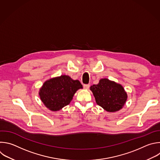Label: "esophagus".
I'll use <instances>...</instances> for the list:
<instances>
[{"label": "esophagus", "instance_id": "obj_1", "mask_svg": "<svg viewBox=\"0 0 160 160\" xmlns=\"http://www.w3.org/2000/svg\"><path fill=\"white\" fill-rule=\"evenodd\" d=\"M90 87V85L89 84H84L83 85V88L85 89H88Z\"/></svg>", "mask_w": 160, "mask_h": 160}]
</instances>
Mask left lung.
Returning a JSON list of instances; mask_svg holds the SVG:
<instances>
[{
  "instance_id": "obj_1",
  "label": "left lung",
  "mask_w": 160,
  "mask_h": 160,
  "mask_svg": "<svg viewBox=\"0 0 160 160\" xmlns=\"http://www.w3.org/2000/svg\"><path fill=\"white\" fill-rule=\"evenodd\" d=\"M96 103L103 109L114 112L122 108L127 100V93L120 84L103 78L97 85L90 87Z\"/></svg>"
}]
</instances>
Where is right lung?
I'll list each match as a JSON object with an SVG mask.
<instances>
[{
  "label": "right lung",
  "mask_w": 160,
  "mask_h": 160,
  "mask_svg": "<svg viewBox=\"0 0 160 160\" xmlns=\"http://www.w3.org/2000/svg\"><path fill=\"white\" fill-rule=\"evenodd\" d=\"M82 88L78 80H73L69 76L62 75L44 82L39 93L48 109L57 111L68 105L77 90Z\"/></svg>",
  "instance_id": "add662e5"
}]
</instances>
